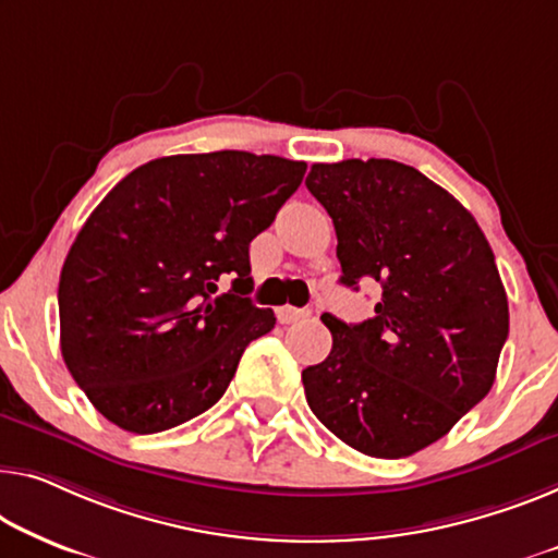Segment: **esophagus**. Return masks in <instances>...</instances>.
Masks as SVG:
<instances>
[{
    "label": "esophagus",
    "mask_w": 558,
    "mask_h": 558,
    "mask_svg": "<svg viewBox=\"0 0 558 558\" xmlns=\"http://www.w3.org/2000/svg\"><path fill=\"white\" fill-rule=\"evenodd\" d=\"M307 315H311V311H301V307H293V305H282V307H278V320L280 323H298V320H303V318H307Z\"/></svg>",
    "instance_id": "34e87169"
}]
</instances>
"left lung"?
I'll return each instance as SVG.
<instances>
[{
	"label": "left lung",
	"mask_w": 558,
	"mask_h": 558,
	"mask_svg": "<svg viewBox=\"0 0 558 558\" xmlns=\"http://www.w3.org/2000/svg\"><path fill=\"white\" fill-rule=\"evenodd\" d=\"M305 185L338 235L340 282H376V315L323 313L332 348L303 371L305 398L343 444L403 459L436 444L494 386L509 301L473 215L396 160L313 165Z\"/></svg>",
	"instance_id": "1"
}]
</instances>
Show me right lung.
I'll return each mask as SVG.
<instances>
[{"label": "right lung", "instance_id": "add662e5", "mask_svg": "<svg viewBox=\"0 0 558 558\" xmlns=\"http://www.w3.org/2000/svg\"><path fill=\"white\" fill-rule=\"evenodd\" d=\"M305 162L220 149L160 157L95 207L60 276V345L89 403L130 434H160L226 393L276 315L251 298V240ZM230 275L233 290L215 296Z\"/></svg>", "mask_w": 558, "mask_h": 558}]
</instances>
